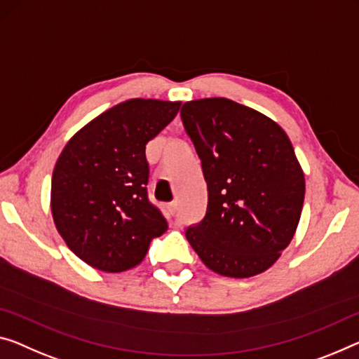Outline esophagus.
<instances>
[{
	"mask_svg": "<svg viewBox=\"0 0 359 359\" xmlns=\"http://www.w3.org/2000/svg\"><path fill=\"white\" fill-rule=\"evenodd\" d=\"M168 212L172 213V215H176L178 213V202H172V203H168Z\"/></svg>",
	"mask_w": 359,
	"mask_h": 359,
	"instance_id": "obj_1",
	"label": "esophagus"
}]
</instances>
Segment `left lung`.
Wrapping results in <instances>:
<instances>
[{
  "label": "left lung",
  "instance_id": "obj_1",
  "mask_svg": "<svg viewBox=\"0 0 359 359\" xmlns=\"http://www.w3.org/2000/svg\"><path fill=\"white\" fill-rule=\"evenodd\" d=\"M181 120L202 162L207 213L186 239L207 268L250 278L273 266L300 222L305 176L289 136L226 97L184 102Z\"/></svg>",
  "mask_w": 359,
  "mask_h": 359
}]
</instances>
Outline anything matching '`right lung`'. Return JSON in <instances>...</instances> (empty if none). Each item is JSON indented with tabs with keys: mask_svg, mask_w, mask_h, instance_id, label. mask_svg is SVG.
Segmentation results:
<instances>
[{
	"mask_svg": "<svg viewBox=\"0 0 359 359\" xmlns=\"http://www.w3.org/2000/svg\"><path fill=\"white\" fill-rule=\"evenodd\" d=\"M180 101L128 99L70 137L51 181L54 224L90 266L120 273L144 260L167 219L147 198L146 144L176 117Z\"/></svg>",
	"mask_w": 359,
	"mask_h": 359,
	"instance_id": "right-lung-1",
	"label": "right lung"
}]
</instances>
